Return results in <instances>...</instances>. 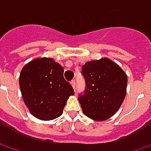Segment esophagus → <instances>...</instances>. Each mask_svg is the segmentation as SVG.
Masks as SVG:
<instances>
[{"mask_svg":"<svg viewBox=\"0 0 151 151\" xmlns=\"http://www.w3.org/2000/svg\"><path fill=\"white\" fill-rule=\"evenodd\" d=\"M70 83H71V85H72L73 88L75 89V86H76V82L75 80H72L71 82H70Z\"/></svg>","mask_w":151,"mask_h":151,"instance_id":"1","label":"esophagus"}]
</instances>
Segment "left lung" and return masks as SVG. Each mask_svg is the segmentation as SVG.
<instances>
[{"mask_svg":"<svg viewBox=\"0 0 151 151\" xmlns=\"http://www.w3.org/2000/svg\"><path fill=\"white\" fill-rule=\"evenodd\" d=\"M86 88L78 95L82 111L95 120H104L120 108L126 94L127 76L116 63L104 58L82 65Z\"/></svg>","mask_w":151,"mask_h":151,"instance_id":"left-lung-1","label":"left lung"}]
</instances>
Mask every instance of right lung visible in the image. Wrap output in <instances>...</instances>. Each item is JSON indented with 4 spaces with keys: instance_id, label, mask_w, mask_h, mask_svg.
<instances>
[{
    "instance_id": "1",
    "label": "right lung",
    "mask_w": 151,
    "mask_h": 151,
    "mask_svg": "<svg viewBox=\"0 0 151 151\" xmlns=\"http://www.w3.org/2000/svg\"><path fill=\"white\" fill-rule=\"evenodd\" d=\"M63 73L62 66L50 58L35 59L22 69V95L31 113L38 119L51 120L59 117L68 98L74 94Z\"/></svg>"
}]
</instances>
